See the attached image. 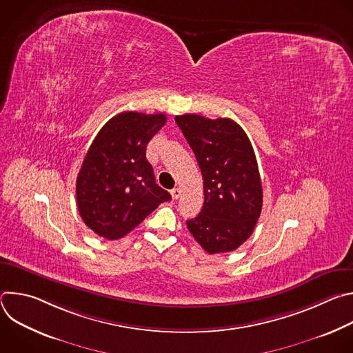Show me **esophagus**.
Masks as SVG:
<instances>
[{
    "instance_id": "1",
    "label": "esophagus",
    "mask_w": 353,
    "mask_h": 353,
    "mask_svg": "<svg viewBox=\"0 0 353 353\" xmlns=\"http://www.w3.org/2000/svg\"><path fill=\"white\" fill-rule=\"evenodd\" d=\"M170 194H172V198H173V199H177V198L181 195V190H180V188H173V190L170 191Z\"/></svg>"
}]
</instances>
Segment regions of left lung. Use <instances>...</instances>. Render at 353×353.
I'll return each mask as SVG.
<instances>
[{
	"label": "left lung",
	"mask_w": 353,
	"mask_h": 353,
	"mask_svg": "<svg viewBox=\"0 0 353 353\" xmlns=\"http://www.w3.org/2000/svg\"><path fill=\"white\" fill-rule=\"evenodd\" d=\"M204 180V205L187 221L207 253H228L253 233L263 208V187L253 146L230 119L176 116Z\"/></svg>",
	"instance_id": "1"
}]
</instances>
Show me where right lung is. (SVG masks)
<instances>
[{"mask_svg": "<svg viewBox=\"0 0 353 353\" xmlns=\"http://www.w3.org/2000/svg\"><path fill=\"white\" fill-rule=\"evenodd\" d=\"M165 123L163 113L123 112L97 132L77 177L79 215L96 234L120 239L172 198L146 161V145Z\"/></svg>", "mask_w": 353, "mask_h": 353, "instance_id": "1", "label": "right lung"}]
</instances>
